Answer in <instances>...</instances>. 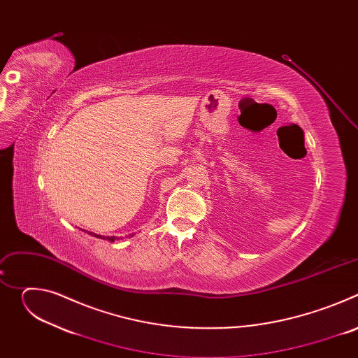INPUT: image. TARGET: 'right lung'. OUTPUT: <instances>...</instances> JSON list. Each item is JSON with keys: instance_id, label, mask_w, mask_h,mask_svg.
<instances>
[{"instance_id": "1", "label": "right lung", "mask_w": 358, "mask_h": 358, "mask_svg": "<svg viewBox=\"0 0 358 358\" xmlns=\"http://www.w3.org/2000/svg\"><path fill=\"white\" fill-rule=\"evenodd\" d=\"M85 231V229H83ZM87 232V231H86ZM89 235H92V236H96V238H99V239H106V241H110V242H115L116 239H122V236L119 238V236H103V235H97V234H93V232H89ZM134 234H131V235H129V236H133Z\"/></svg>"}]
</instances>
